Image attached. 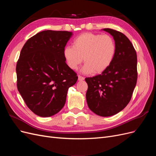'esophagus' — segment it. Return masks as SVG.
Masks as SVG:
<instances>
[{
	"instance_id": "obj_1",
	"label": "esophagus",
	"mask_w": 156,
	"mask_h": 156,
	"mask_svg": "<svg viewBox=\"0 0 156 156\" xmlns=\"http://www.w3.org/2000/svg\"><path fill=\"white\" fill-rule=\"evenodd\" d=\"M84 79V78L83 77H82L81 75H78V80L79 81H83Z\"/></svg>"
}]
</instances>
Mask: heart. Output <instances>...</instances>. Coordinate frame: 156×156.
<instances>
[{
  "mask_svg": "<svg viewBox=\"0 0 156 156\" xmlns=\"http://www.w3.org/2000/svg\"><path fill=\"white\" fill-rule=\"evenodd\" d=\"M63 54L70 69H76L84 58L83 72L99 74L112 64L116 54V44L107 34L83 33L74 40L73 47H66Z\"/></svg>",
  "mask_w": 156,
  "mask_h": 156,
  "instance_id": "b5f03b06",
  "label": "heart"
}]
</instances>
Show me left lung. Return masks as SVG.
Wrapping results in <instances>:
<instances>
[{
  "mask_svg": "<svg viewBox=\"0 0 156 156\" xmlns=\"http://www.w3.org/2000/svg\"><path fill=\"white\" fill-rule=\"evenodd\" d=\"M113 36L116 54L105 72L87 77V104L92 112L101 116L119 112L131 100L137 80V58L130 40L119 31L103 29Z\"/></svg>",
  "mask_w": 156,
  "mask_h": 156,
  "instance_id": "1",
  "label": "left lung"
}]
</instances>
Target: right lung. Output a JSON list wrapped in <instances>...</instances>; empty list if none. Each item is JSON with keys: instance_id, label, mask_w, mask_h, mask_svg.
I'll use <instances>...</instances> for the list:
<instances>
[{"instance_id": "obj_1", "label": "right lung", "mask_w": 156, "mask_h": 156, "mask_svg": "<svg viewBox=\"0 0 156 156\" xmlns=\"http://www.w3.org/2000/svg\"><path fill=\"white\" fill-rule=\"evenodd\" d=\"M72 36L68 31H42L28 40L21 51L16 65L17 89L37 116L58 112L65 105L68 88L77 81L63 54Z\"/></svg>"}]
</instances>
